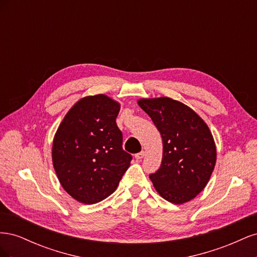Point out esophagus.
<instances>
[{"mask_svg": "<svg viewBox=\"0 0 257 257\" xmlns=\"http://www.w3.org/2000/svg\"><path fill=\"white\" fill-rule=\"evenodd\" d=\"M145 157V151H142V152H139V153H137L136 155H135V158H136V160H142L143 158Z\"/></svg>", "mask_w": 257, "mask_h": 257, "instance_id": "34e87169", "label": "esophagus"}]
</instances>
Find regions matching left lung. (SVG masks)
I'll use <instances>...</instances> for the list:
<instances>
[{
	"instance_id": "left-lung-1",
	"label": "left lung",
	"mask_w": 257,
	"mask_h": 257,
	"mask_svg": "<svg viewBox=\"0 0 257 257\" xmlns=\"http://www.w3.org/2000/svg\"><path fill=\"white\" fill-rule=\"evenodd\" d=\"M163 141V159L150 175L153 186L169 203L181 205L205 189L214 169L216 148L206 122L192 108L166 96L141 98Z\"/></svg>"
}]
</instances>
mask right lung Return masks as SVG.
<instances>
[{
	"label": "right lung",
	"mask_w": 257,
	"mask_h": 257,
	"mask_svg": "<svg viewBox=\"0 0 257 257\" xmlns=\"http://www.w3.org/2000/svg\"><path fill=\"white\" fill-rule=\"evenodd\" d=\"M120 104L105 94L79 99L65 114L52 144L59 181L79 203L92 205L116 190L131 165L115 123Z\"/></svg>",
	"instance_id": "1"
}]
</instances>
